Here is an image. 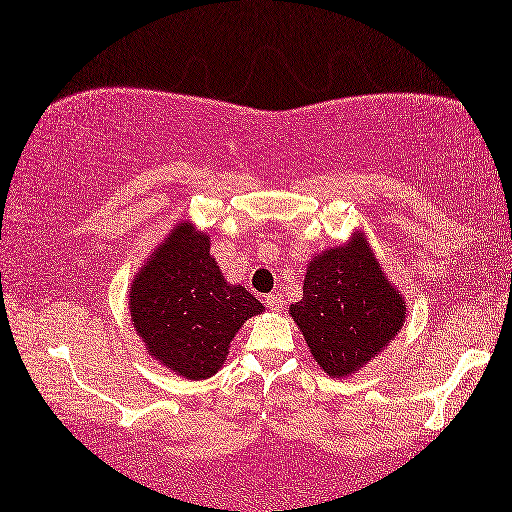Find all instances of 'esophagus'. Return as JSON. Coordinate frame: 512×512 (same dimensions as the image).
<instances>
[{
	"instance_id": "obj_1",
	"label": "esophagus",
	"mask_w": 512,
	"mask_h": 512,
	"mask_svg": "<svg viewBox=\"0 0 512 512\" xmlns=\"http://www.w3.org/2000/svg\"><path fill=\"white\" fill-rule=\"evenodd\" d=\"M265 304H267V308H270V311L279 313L281 308H283V299H281V295H267L265 297Z\"/></svg>"
}]
</instances>
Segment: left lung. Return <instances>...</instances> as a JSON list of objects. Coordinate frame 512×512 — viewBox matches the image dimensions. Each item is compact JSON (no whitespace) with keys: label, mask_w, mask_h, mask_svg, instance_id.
<instances>
[{"label":"left lung","mask_w":512,"mask_h":512,"mask_svg":"<svg viewBox=\"0 0 512 512\" xmlns=\"http://www.w3.org/2000/svg\"><path fill=\"white\" fill-rule=\"evenodd\" d=\"M290 317L331 379H345L395 340L406 322V299L385 276L365 233L315 254L306 267L304 297Z\"/></svg>","instance_id":"left-lung-1"}]
</instances>
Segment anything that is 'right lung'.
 Listing matches in <instances>:
<instances>
[{"mask_svg": "<svg viewBox=\"0 0 512 512\" xmlns=\"http://www.w3.org/2000/svg\"><path fill=\"white\" fill-rule=\"evenodd\" d=\"M265 306L222 276L211 238L183 220L138 267L129 315L142 345L167 370L204 381L226 363L231 340Z\"/></svg>", "mask_w": 512, "mask_h": 512, "instance_id": "add662e5", "label": "right lung"}]
</instances>
